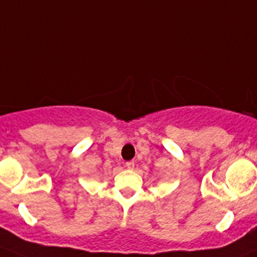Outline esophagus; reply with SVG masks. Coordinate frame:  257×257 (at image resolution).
Returning <instances> with one entry per match:
<instances>
[{"label": "esophagus", "mask_w": 257, "mask_h": 257, "mask_svg": "<svg viewBox=\"0 0 257 257\" xmlns=\"http://www.w3.org/2000/svg\"><path fill=\"white\" fill-rule=\"evenodd\" d=\"M125 168H128V169H133V168H134V162H126L125 163Z\"/></svg>", "instance_id": "1"}]
</instances>
